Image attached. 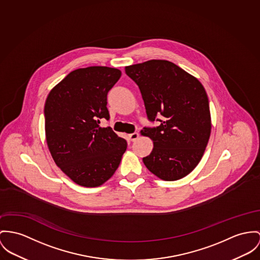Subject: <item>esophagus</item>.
<instances>
[{"instance_id": "esophagus-1", "label": "esophagus", "mask_w": 260, "mask_h": 260, "mask_svg": "<svg viewBox=\"0 0 260 260\" xmlns=\"http://www.w3.org/2000/svg\"><path fill=\"white\" fill-rule=\"evenodd\" d=\"M139 137H140V135H139L138 133H134V134H131V135L128 136L129 140H132V141H136V140L139 139Z\"/></svg>"}]
</instances>
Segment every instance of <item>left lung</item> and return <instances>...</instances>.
I'll return each mask as SVG.
<instances>
[{"label":"left lung","mask_w":260,"mask_h":260,"mask_svg":"<svg viewBox=\"0 0 260 260\" xmlns=\"http://www.w3.org/2000/svg\"><path fill=\"white\" fill-rule=\"evenodd\" d=\"M124 70L140 88L149 120L164 117L158 126L141 131L153 141L151 153L142 158L144 165L160 179L185 177L200 162L211 135L205 88L196 77L167 60H148Z\"/></svg>","instance_id":"8db88e82"}]
</instances>
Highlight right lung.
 <instances>
[{"mask_svg":"<svg viewBox=\"0 0 260 260\" xmlns=\"http://www.w3.org/2000/svg\"><path fill=\"white\" fill-rule=\"evenodd\" d=\"M117 68L90 66L70 72L44 105L45 138L60 169L76 184L98 187L120 165L126 141L101 119H110L107 95L120 78Z\"/></svg>","mask_w":260,"mask_h":260,"instance_id":"obj_1","label":"right lung"}]
</instances>
